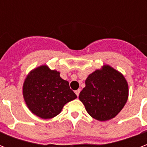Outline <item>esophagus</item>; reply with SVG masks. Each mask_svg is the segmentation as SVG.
I'll return each mask as SVG.
<instances>
[{
	"label": "esophagus",
	"instance_id": "34e87169",
	"mask_svg": "<svg viewBox=\"0 0 147 147\" xmlns=\"http://www.w3.org/2000/svg\"><path fill=\"white\" fill-rule=\"evenodd\" d=\"M80 92H81V89H78V90H76V95H77V96H78V95H79V93H80Z\"/></svg>",
	"mask_w": 147,
	"mask_h": 147
}]
</instances>
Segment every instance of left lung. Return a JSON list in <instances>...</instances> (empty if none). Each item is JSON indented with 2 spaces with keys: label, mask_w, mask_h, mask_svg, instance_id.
<instances>
[{
  "label": "left lung",
  "mask_w": 147,
  "mask_h": 147,
  "mask_svg": "<svg viewBox=\"0 0 147 147\" xmlns=\"http://www.w3.org/2000/svg\"><path fill=\"white\" fill-rule=\"evenodd\" d=\"M127 98L125 78L109 65L89 75L79 94L88 113L100 121L114 118L123 109Z\"/></svg>",
  "instance_id": "obj_1"
}]
</instances>
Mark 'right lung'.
<instances>
[{
    "mask_svg": "<svg viewBox=\"0 0 147 147\" xmlns=\"http://www.w3.org/2000/svg\"><path fill=\"white\" fill-rule=\"evenodd\" d=\"M59 74L41 65L31 71L24 81V100L30 111L42 119L55 117L66 103L77 98Z\"/></svg>",
    "mask_w": 147,
    "mask_h": 147,
    "instance_id": "obj_1",
    "label": "right lung"
}]
</instances>
